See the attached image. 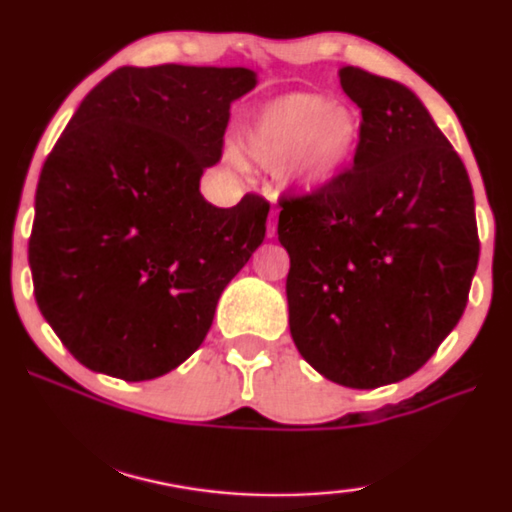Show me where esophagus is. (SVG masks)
Here are the masks:
<instances>
[{"label": "esophagus", "instance_id": "esophagus-1", "mask_svg": "<svg viewBox=\"0 0 512 512\" xmlns=\"http://www.w3.org/2000/svg\"><path fill=\"white\" fill-rule=\"evenodd\" d=\"M275 232H277V209H272L270 221H268V237H275Z\"/></svg>", "mask_w": 512, "mask_h": 512}]
</instances>
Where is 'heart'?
<instances>
[{"mask_svg":"<svg viewBox=\"0 0 512 512\" xmlns=\"http://www.w3.org/2000/svg\"><path fill=\"white\" fill-rule=\"evenodd\" d=\"M360 134L353 110L317 94H289L263 105L247 129V150L261 167L315 190L348 167Z\"/></svg>","mask_w":512,"mask_h":512,"instance_id":"obj_1","label":"heart"}]
</instances>
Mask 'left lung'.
I'll return each mask as SVG.
<instances>
[{
  "label": "left lung",
  "instance_id": "obj_1",
  "mask_svg": "<svg viewBox=\"0 0 512 512\" xmlns=\"http://www.w3.org/2000/svg\"><path fill=\"white\" fill-rule=\"evenodd\" d=\"M353 167L280 197L289 329L324 378L371 390L426 364L461 320L480 240L468 171L414 91L345 65Z\"/></svg>",
  "mask_w": 512,
  "mask_h": 512
}]
</instances>
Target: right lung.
<instances>
[{
	"label": "right lung",
	"mask_w": 512,
	"mask_h": 512,
	"mask_svg": "<svg viewBox=\"0 0 512 512\" xmlns=\"http://www.w3.org/2000/svg\"><path fill=\"white\" fill-rule=\"evenodd\" d=\"M247 68H117L84 96L39 174L28 258L44 320L86 369L150 381L188 360L228 282L265 240L270 204L218 209L199 192L221 162Z\"/></svg>",
	"instance_id": "right-lung-1"
}]
</instances>
